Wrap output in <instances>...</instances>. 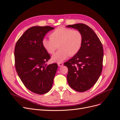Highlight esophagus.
<instances>
[{"label":"esophagus","mask_w":120,"mask_h":120,"mask_svg":"<svg viewBox=\"0 0 120 120\" xmlns=\"http://www.w3.org/2000/svg\"><path fill=\"white\" fill-rule=\"evenodd\" d=\"M58 66L59 67H62V66H63V64L61 63H58Z\"/></svg>","instance_id":"1"}]
</instances>
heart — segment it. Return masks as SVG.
<instances>
[{"instance_id":"b5f03b06","label":"heart","mask_w":120,"mask_h":120,"mask_svg":"<svg viewBox=\"0 0 120 120\" xmlns=\"http://www.w3.org/2000/svg\"><path fill=\"white\" fill-rule=\"evenodd\" d=\"M49 38L43 39L42 45L50 54H54L59 46L60 49L51 58L52 61L58 63L66 60L69 55L76 54L83 43V35L80 31L64 27L56 28L50 33Z\"/></svg>"}]
</instances>
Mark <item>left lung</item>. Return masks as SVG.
<instances>
[{"label": "left lung", "instance_id": "left-lung-1", "mask_svg": "<svg viewBox=\"0 0 120 120\" xmlns=\"http://www.w3.org/2000/svg\"><path fill=\"white\" fill-rule=\"evenodd\" d=\"M80 31L83 35L81 48L64 65L68 68L67 81L76 91L83 92L95 85L102 69L103 49L100 40L87 25L77 23L67 25Z\"/></svg>", "mask_w": 120, "mask_h": 120}]
</instances>
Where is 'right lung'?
Wrapping results in <instances>:
<instances>
[{"mask_svg":"<svg viewBox=\"0 0 120 120\" xmlns=\"http://www.w3.org/2000/svg\"><path fill=\"white\" fill-rule=\"evenodd\" d=\"M54 29L49 26L30 27L15 45V67L18 75L28 90L39 95L51 89L58 68L56 63H46L50 56L42 45L46 34Z\"/></svg>","mask_w":120,"mask_h":120,"instance_id":"right-lung-1","label":"right lung"}]
</instances>
